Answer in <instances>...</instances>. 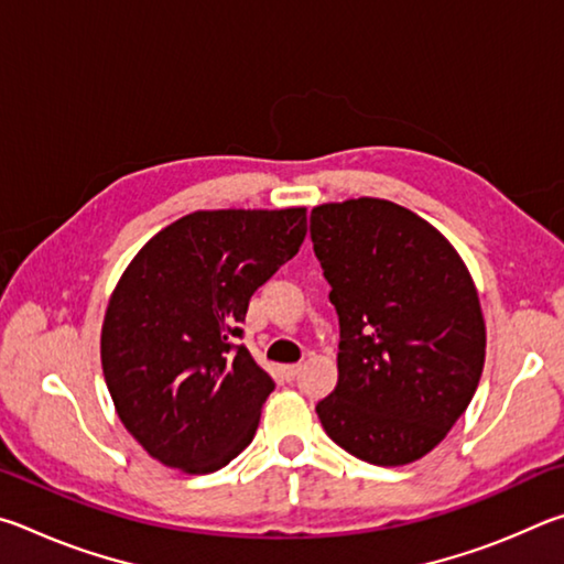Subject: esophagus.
Returning a JSON list of instances; mask_svg holds the SVG:
<instances>
[{
    "label": "esophagus",
    "mask_w": 564,
    "mask_h": 564,
    "mask_svg": "<svg viewBox=\"0 0 564 564\" xmlns=\"http://www.w3.org/2000/svg\"><path fill=\"white\" fill-rule=\"evenodd\" d=\"M299 373H301V366H299V362H293V366H283V376L289 378V380H293V378L299 376Z\"/></svg>",
    "instance_id": "esophagus-1"
}]
</instances>
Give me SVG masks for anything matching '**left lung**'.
I'll list each match as a JSON object with an SVG mask.
<instances>
[{"mask_svg": "<svg viewBox=\"0 0 564 564\" xmlns=\"http://www.w3.org/2000/svg\"><path fill=\"white\" fill-rule=\"evenodd\" d=\"M311 241L340 323L323 431L360 460L415 463L480 383L485 321L470 271L425 218L386 198L311 212Z\"/></svg>", "mask_w": 564, "mask_h": 564, "instance_id": "left-lung-1", "label": "left lung"}]
</instances>
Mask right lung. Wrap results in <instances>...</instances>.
I'll return each instance as SVG.
<instances>
[{
	"instance_id": "right-lung-1",
	"label": "right lung",
	"mask_w": 564,
	"mask_h": 564,
	"mask_svg": "<svg viewBox=\"0 0 564 564\" xmlns=\"http://www.w3.org/2000/svg\"><path fill=\"white\" fill-rule=\"evenodd\" d=\"M303 238V206L194 212L127 265L104 316L101 368L123 427L159 463L206 475L253 441L275 383L236 346L238 326Z\"/></svg>"
}]
</instances>
